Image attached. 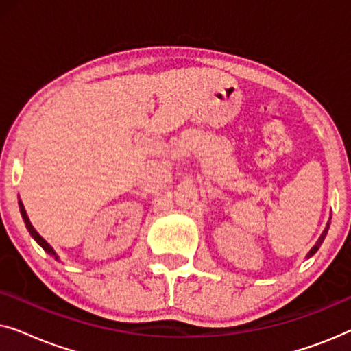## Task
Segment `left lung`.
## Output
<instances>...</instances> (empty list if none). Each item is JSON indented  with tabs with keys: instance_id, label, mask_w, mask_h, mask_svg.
Wrapping results in <instances>:
<instances>
[{
	"instance_id": "1",
	"label": "left lung",
	"mask_w": 351,
	"mask_h": 351,
	"mask_svg": "<svg viewBox=\"0 0 351 351\" xmlns=\"http://www.w3.org/2000/svg\"><path fill=\"white\" fill-rule=\"evenodd\" d=\"M328 230H329V223L328 225H326V228H324V232L323 233H321V237H319V239H318V241H316V244H315V246L313 247H311L310 249V252H308V256H306V257H311V256H313V254L316 252V251H318V249H319V246H321V243H323L324 241V238H326V234H328Z\"/></svg>"
}]
</instances>
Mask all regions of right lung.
I'll list each match as a JSON object with an SVG mask.
<instances>
[{
  "instance_id": "right-lung-1",
  "label": "right lung",
  "mask_w": 351,
  "mask_h": 351,
  "mask_svg": "<svg viewBox=\"0 0 351 351\" xmlns=\"http://www.w3.org/2000/svg\"><path fill=\"white\" fill-rule=\"evenodd\" d=\"M19 206H21V214H22V219H23V222H25V227H27V230L28 232H30V234L33 237V239H35V241L40 244V246L45 249V251L47 252V254H51V256H54L56 257V261H59V257H57V254H56V251L54 249H52L49 244H47V241L45 238L41 237L40 233L36 232L35 228H33V225H32V222H30V219H28V215H27V213H25V208H23V204H22V201H19Z\"/></svg>"
}]
</instances>
